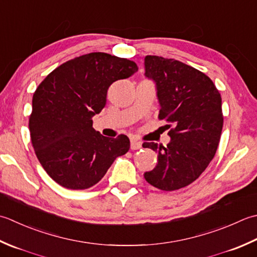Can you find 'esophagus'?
I'll use <instances>...</instances> for the list:
<instances>
[{"instance_id":"esophagus-1","label":"esophagus","mask_w":257,"mask_h":257,"mask_svg":"<svg viewBox=\"0 0 257 257\" xmlns=\"http://www.w3.org/2000/svg\"><path fill=\"white\" fill-rule=\"evenodd\" d=\"M142 147H143L142 143L138 142V140L135 139V138L132 139V142H130V148H132L133 150H137V149H140Z\"/></svg>"}]
</instances>
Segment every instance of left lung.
<instances>
[{"instance_id":"1","label":"left lung","mask_w":257,"mask_h":257,"mask_svg":"<svg viewBox=\"0 0 257 257\" xmlns=\"http://www.w3.org/2000/svg\"><path fill=\"white\" fill-rule=\"evenodd\" d=\"M145 77L157 90L159 119L173 127L166 147L145 143L158 154V164L145 179L172 192L195 182L212 162L223 128L222 98L207 75L190 65L157 55L145 57Z\"/></svg>"}]
</instances>
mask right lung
<instances>
[{
    "label": "right lung",
    "instance_id": "add662e5",
    "mask_svg": "<svg viewBox=\"0 0 257 257\" xmlns=\"http://www.w3.org/2000/svg\"><path fill=\"white\" fill-rule=\"evenodd\" d=\"M132 60L93 52L69 60L35 90L29 127L35 155L54 182L87 189L130 148L129 138L104 137L92 117L107 103L110 85L137 72Z\"/></svg>",
    "mask_w": 257,
    "mask_h": 257
}]
</instances>
